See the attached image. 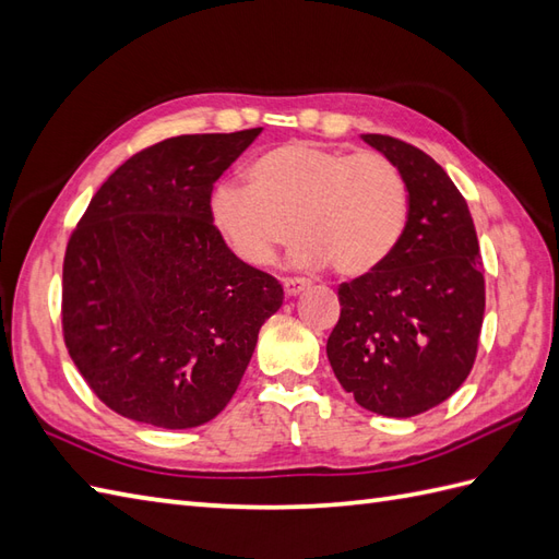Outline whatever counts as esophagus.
<instances>
[{
    "instance_id": "esophagus-1",
    "label": "esophagus",
    "mask_w": 559,
    "mask_h": 559,
    "mask_svg": "<svg viewBox=\"0 0 559 559\" xmlns=\"http://www.w3.org/2000/svg\"><path fill=\"white\" fill-rule=\"evenodd\" d=\"M309 281L307 278H283V290L288 297H297L302 295L305 290H309Z\"/></svg>"
}]
</instances>
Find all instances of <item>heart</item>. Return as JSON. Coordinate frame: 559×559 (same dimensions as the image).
Returning a JSON list of instances; mask_svg holds the SVG:
<instances>
[{"label":"heart","instance_id":"obj_1","mask_svg":"<svg viewBox=\"0 0 559 559\" xmlns=\"http://www.w3.org/2000/svg\"><path fill=\"white\" fill-rule=\"evenodd\" d=\"M212 221L240 262L266 266L297 236L290 264H333L341 276H365L395 252L409 218L400 168L381 154L285 142L248 166L245 186L212 194Z\"/></svg>","mask_w":559,"mask_h":559}]
</instances>
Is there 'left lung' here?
I'll return each mask as SVG.
<instances>
[{
	"label": "left lung",
	"instance_id": "obj_1",
	"mask_svg": "<svg viewBox=\"0 0 559 559\" xmlns=\"http://www.w3.org/2000/svg\"><path fill=\"white\" fill-rule=\"evenodd\" d=\"M361 140L400 168L409 218L379 269L338 288L326 355L357 405L407 419L448 400L472 371L486 309L481 257L469 206L443 166L395 138Z\"/></svg>",
	"mask_w": 559,
	"mask_h": 559
}]
</instances>
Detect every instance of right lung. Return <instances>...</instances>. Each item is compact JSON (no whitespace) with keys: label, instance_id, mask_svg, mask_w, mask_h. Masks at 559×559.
<instances>
[{"label":"right lung","instance_id":"1","mask_svg":"<svg viewBox=\"0 0 559 559\" xmlns=\"http://www.w3.org/2000/svg\"><path fill=\"white\" fill-rule=\"evenodd\" d=\"M262 128L178 135L121 164L63 259V341L95 395L159 428L212 421L238 391L281 283L228 250L210 202Z\"/></svg>","mask_w":559,"mask_h":559}]
</instances>
